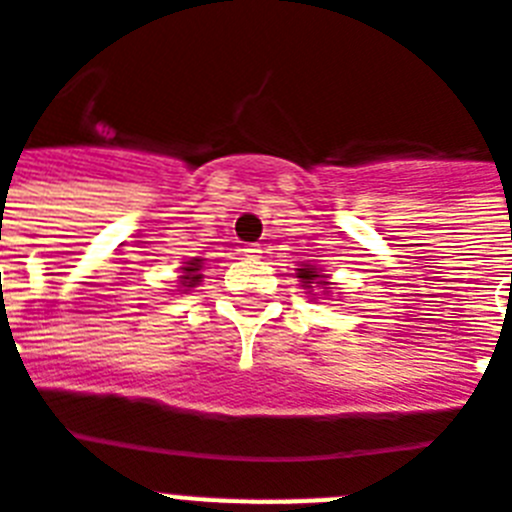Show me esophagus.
<instances>
[{"mask_svg": "<svg viewBox=\"0 0 512 512\" xmlns=\"http://www.w3.org/2000/svg\"><path fill=\"white\" fill-rule=\"evenodd\" d=\"M260 252H263V249L257 247V244H249V247H244V255L247 257H260Z\"/></svg>", "mask_w": 512, "mask_h": 512, "instance_id": "34e87169", "label": "esophagus"}]
</instances>
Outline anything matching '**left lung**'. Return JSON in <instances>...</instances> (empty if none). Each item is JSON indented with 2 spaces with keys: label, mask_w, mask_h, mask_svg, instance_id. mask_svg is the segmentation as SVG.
I'll use <instances>...</instances> for the list:
<instances>
[{
  "label": "left lung",
  "mask_w": 512,
  "mask_h": 512,
  "mask_svg": "<svg viewBox=\"0 0 512 512\" xmlns=\"http://www.w3.org/2000/svg\"><path fill=\"white\" fill-rule=\"evenodd\" d=\"M297 278L302 281V286L305 289H313L315 286H323V289H331V284H328V276H323L321 270L315 268V265H302V268H297Z\"/></svg>",
  "instance_id": "8db88e82"
}]
</instances>
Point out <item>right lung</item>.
I'll use <instances>...</instances> for the list:
<instances>
[{
  "mask_svg": "<svg viewBox=\"0 0 512 512\" xmlns=\"http://www.w3.org/2000/svg\"><path fill=\"white\" fill-rule=\"evenodd\" d=\"M202 260L199 257H194V260H189V263L184 265V276H181V286H197L199 278H202Z\"/></svg>",
  "mask_w": 512,
  "mask_h": 512,
  "instance_id": "right-lung-1",
  "label": "right lung"
}]
</instances>
